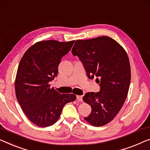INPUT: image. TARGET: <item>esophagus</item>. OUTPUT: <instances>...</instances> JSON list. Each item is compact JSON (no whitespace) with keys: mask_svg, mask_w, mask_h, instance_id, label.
<instances>
[{"mask_svg":"<svg viewBox=\"0 0 150 150\" xmlns=\"http://www.w3.org/2000/svg\"><path fill=\"white\" fill-rule=\"evenodd\" d=\"M77 99L79 101H83V96H77Z\"/></svg>","mask_w":150,"mask_h":150,"instance_id":"34e87169","label":"esophagus"}]
</instances>
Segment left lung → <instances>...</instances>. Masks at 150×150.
I'll list each match as a JSON object with an SVG mask.
<instances>
[{
  "label": "left lung",
  "instance_id": "left-lung-1",
  "mask_svg": "<svg viewBox=\"0 0 150 150\" xmlns=\"http://www.w3.org/2000/svg\"><path fill=\"white\" fill-rule=\"evenodd\" d=\"M72 54L83 63L88 78L99 83L98 92H88L83 100L91 112L84 119L95 127L110 122L126 100L131 82V67L125 49L108 36L75 42Z\"/></svg>",
  "mask_w": 150,
  "mask_h": 150
}]
</instances>
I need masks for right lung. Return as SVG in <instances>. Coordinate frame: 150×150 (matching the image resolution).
I'll list each match as a JSON object with an SVG mask.
<instances>
[{
	"label": "right lung",
	"mask_w": 150,
	"mask_h": 150,
	"mask_svg": "<svg viewBox=\"0 0 150 150\" xmlns=\"http://www.w3.org/2000/svg\"><path fill=\"white\" fill-rule=\"evenodd\" d=\"M74 42H38L26 51L19 62L15 82L16 97L28 119L38 126L54 124L64 105L76 99L73 93L61 94L49 84L58 75L62 57Z\"/></svg>",
	"instance_id": "add662e5"
}]
</instances>
